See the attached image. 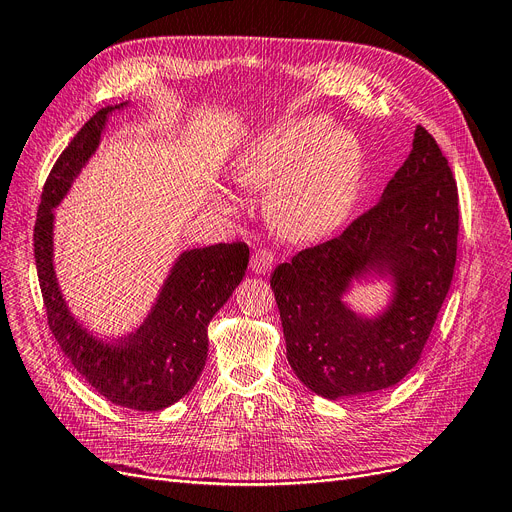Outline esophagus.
<instances>
[{"label":"esophagus","mask_w":512,"mask_h":512,"mask_svg":"<svg viewBox=\"0 0 512 512\" xmlns=\"http://www.w3.org/2000/svg\"><path fill=\"white\" fill-rule=\"evenodd\" d=\"M273 266H275V256L269 250H256L252 254V260H250L252 273L266 275V273L273 271Z\"/></svg>","instance_id":"esophagus-1"}]
</instances>
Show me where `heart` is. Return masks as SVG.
I'll use <instances>...</instances> for the list:
<instances>
[{"mask_svg": "<svg viewBox=\"0 0 512 512\" xmlns=\"http://www.w3.org/2000/svg\"><path fill=\"white\" fill-rule=\"evenodd\" d=\"M233 177L248 189L275 188L266 210L277 231L298 243L323 239L352 214L364 177L360 141L327 116L281 120L237 152Z\"/></svg>", "mask_w": 512, "mask_h": 512, "instance_id": "obj_1", "label": "heart"}]
</instances>
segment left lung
Segmentation results:
<instances>
[{
    "mask_svg": "<svg viewBox=\"0 0 512 512\" xmlns=\"http://www.w3.org/2000/svg\"><path fill=\"white\" fill-rule=\"evenodd\" d=\"M456 237V181L440 145L417 127L377 206L271 275L287 360L310 392L360 398L410 373L448 296ZM364 282L388 283L386 304L371 315L345 300Z\"/></svg>",
    "mask_w": 512,
    "mask_h": 512,
    "instance_id": "left-lung-1",
    "label": "left lung"
}]
</instances>
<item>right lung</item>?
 Here are the masks:
<instances>
[{
  "instance_id": "add662e5",
  "label": "right lung",
  "mask_w": 512,
  "mask_h": 512,
  "mask_svg": "<svg viewBox=\"0 0 512 512\" xmlns=\"http://www.w3.org/2000/svg\"><path fill=\"white\" fill-rule=\"evenodd\" d=\"M129 104L95 112L56 160L37 212L35 264L47 323L81 377L116 406L156 412L189 394L202 375L208 325L246 275L250 250L241 241L183 250L168 269L150 312L125 337L95 333L70 310L54 262V210L100 150L112 114Z\"/></svg>"
}]
</instances>
